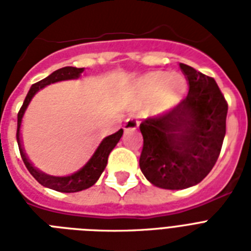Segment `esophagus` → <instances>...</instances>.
<instances>
[{
    "mask_svg": "<svg viewBox=\"0 0 251 251\" xmlns=\"http://www.w3.org/2000/svg\"><path fill=\"white\" fill-rule=\"evenodd\" d=\"M138 125H139V124H138L137 120L133 117H130L127 118L125 121V124H124V129H125L126 131H129V130L130 131H134V130L138 129Z\"/></svg>",
    "mask_w": 251,
    "mask_h": 251,
    "instance_id": "obj_1",
    "label": "esophagus"
}]
</instances>
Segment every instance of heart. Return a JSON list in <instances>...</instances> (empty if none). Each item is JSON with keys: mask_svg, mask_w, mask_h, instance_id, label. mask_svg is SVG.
Listing matches in <instances>:
<instances>
[{"mask_svg": "<svg viewBox=\"0 0 251 251\" xmlns=\"http://www.w3.org/2000/svg\"><path fill=\"white\" fill-rule=\"evenodd\" d=\"M133 92L138 104H147L146 113L159 117L181 102L186 92V82L177 73H149L137 80Z\"/></svg>", "mask_w": 251, "mask_h": 251, "instance_id": "obj_1", "label": "heart"}]
</instances>
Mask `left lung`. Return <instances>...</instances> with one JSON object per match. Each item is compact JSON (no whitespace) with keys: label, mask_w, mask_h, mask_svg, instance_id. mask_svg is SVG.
Listing matches in <instances>:
<instances>
[{"label":"left lung","mask_w":251,"mask_h":251,"mask_svg":"<svg viewBox=\"0 0 251 251\" xmlns=\"http://www.w3.org/2000/svg\"><path fill=\"white\" fill-rule=\"evenodd\" d=\"M189 94L178 105L139 126V167L153 186L181 190L199 183L214 168L226 137L228 104L214 78L179 64Z\"/></svg>","instance_id":"left-lung-1"}]
</instances>
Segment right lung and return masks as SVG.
I'll return each instance as SVG.
<instances>
[{"label": "right lung", "instance_id": "right-lung-1", "mask_svg": "<svg viewBox=\"0 0 251 251\" xmlns=\"http://www.w3.org/2000/svg\"><path fill=\"white\" fill-rule=\"evenodd\" d=\"M84 72V68H73V66H66V68L58 69L56 72H53L50 75L44 78L40 82L32 84L29 88L28 94L25 96V102L22 105L19 113H18V129H17V142L19 146V151H21L22 160L27 167L28 172L33 176V178L36 179L37 182L43 185L45 187H49L52 190L61 191V193H76V191L86 190L88 187L96 183L99 177L101 176L108 163V156H109L110 151L116 147L120 139H121L124 130L120 129L117 133L112 134L109 137H105L100 142V145L96 147L95 152L92 153V156L87 160L86 164L82 168H79L78 171L68 176H50L47 175L44 172H41L40 169H37L36 167H33V164L29 161L27 153H25L23 145H22L21 139V126L22 121H23V116H25V110L28 108L29 102L33 99V96L44 87L49 86L52 83H57V82H62V80H72V79H79L82 73Z\"/></svg>", "mask_w": 251, "mask_h": 251}]
</instances>
